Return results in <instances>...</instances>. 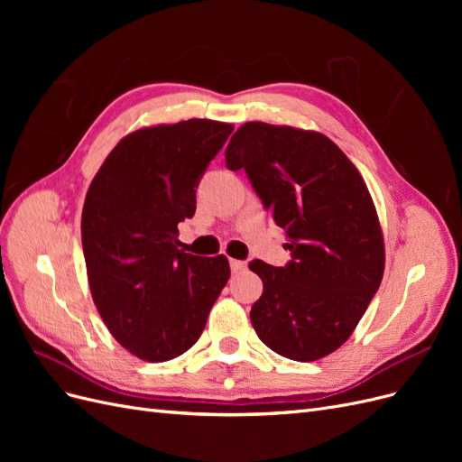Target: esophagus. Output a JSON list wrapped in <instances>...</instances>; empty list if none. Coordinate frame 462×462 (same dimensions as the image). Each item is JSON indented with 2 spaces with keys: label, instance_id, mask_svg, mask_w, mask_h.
Masks as SVG:
<instances>
[{
  "label": "esophagus",
  "instance_id": "34e87169",
  "mask_svg": "<svg viewBox=\"0 0 462 462\" xmlns=\"http://www.w3.org/2000/svg\"><path fill=\"white\" fill-rule=\"evenodd\" d=\"M229 265H231V272L233 273H239V272H243L245 268H246V262H243V260H229Z\"/></svg>",
  "mask_w": 462,
  "mask_h": 462
}]
</instances>
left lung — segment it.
I'll list each match as a JSON object with an SVG mask.
<instances>
[{
    "mask_svg": "<svg viewBox=\"0 0 462 462\" xmlns=\"http://www.w3.org/2000/svg\"><path fill=\"white\" fill-rule=\"evenodd\" d=\"M226 165L246 171L289 239L283 268L248 263L263 283L250 310L260 341L299 362L337 351L383 277V236L365 179L328 136L260 121L233 134Z\"/></svg>",
    "mask_w": 462,
    "mask_h": 462,
    "instance_id": "obj_1",
    "label": "left lung"
}]
</instances>
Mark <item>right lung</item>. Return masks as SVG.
Here are the masks:
<instances>
[{
    "instance_id": "1",
    "label": "right lung",
    "mask_w": 462,
    "mask_h": 462,
    "mask_svg": "<svg viewBox=\"0 0 462 462\" xmlns=\"http://www.w3.org/2000/svg\"><path fill=\"white\" fill-rule=\"evenodd\" d=\"M233 125L189 119L134 131L111 150L82 208V253L97 312L134 356L165 362L199 341L231 275L227 258L180 250L204 171Z\"/></svg>"
}]
</instances>
